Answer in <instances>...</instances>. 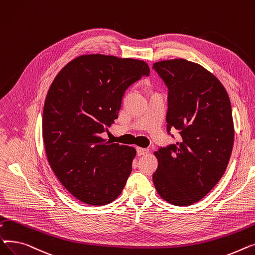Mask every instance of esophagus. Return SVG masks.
Wrapping results in <instances>:
<instances>
[{
	"label": "esophagus",
	"mask_w": 255,
	"mask_h": 255,
	"mask_svg": "<svg viewBox=\"0 0 255 255\" xmlns=\"http://www.w3.org/2000/svg\"><path fill=\"white\" fill-rule=\"evenodd\" d=\"M148 152H149V149H147V148H141V147L137 148V153H138L139 156L140 155H146Z\"/></svg>",
	"instance_id": "34e87169"
}]
</instances>
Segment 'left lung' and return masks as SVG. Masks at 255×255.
I'll return each instance as SVG.
<instances>
[{
  "mask_svg": "<svg viewBox=\"0 0 255 255\" xmlns=\"http://www.w3.org/2000/svg\"><path fill=\"white\" fill-rule=\"evenodd\" d=\"M168 87L167 131L176 144L159 147L152 175L159 196L176 206L203 199L226 172L234 145L230 98L220 81L186 59L153 64Z\"/></svg>",
  "mask_w": 255,
  "mask_h": 255,
  "instance_id": "1",
  "label": "left lung"
}]
</instances>
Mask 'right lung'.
I'll use <instances>...</instances> for the list:
<instances>
[{
	"mask_svg": "<svg viewBox=\"0 0 255 255\" xmlns=\"http://www.w3.org/2000/svg\"><path fill=\"white\" fill-rule=\"evenodd\" d=\"M149 73L138 59L81 55L49 87L42 121L45 150L58 180L79 201L106 205L122 193L136 150L101 134L117 119L127 89Z\"/></svg>",
	"mask_w": 255,
	"mask_h": 255,
	"instance_id": "add662e5",
	"label": "right lung"
}]
</instances>
